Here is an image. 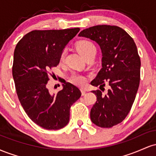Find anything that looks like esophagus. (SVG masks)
<instances>
[{
	"mask_svg": "<svg viewBox=\"0 0 156 156\" xmlns=\"http://www.w3.org/2000/svg\"><path fill=\"white\" fill-rule=\"evenodd\" d=\"M80 91H81V94H82V95H84V94H86V90H85V89H80Z\"/></svg>",
	"mask_w": 156,
	"mask_h": 156,
	"instance_id": "obj_1",
	"label": "esophagus"
}]
</instances>
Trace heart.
Here are the masks:
<instances>
[{
  "label": "heart",
  "mask_w": 156,
  "mask_h": 156,
  "mask_svg": "<svg viewBox=\"0 0 156 156\" xmlns=\"http://www.w3.org/2000/svg\"><path fill=\"white\" fill-rule=\"evenodd\" d=\"M76 47L78 51L86 59L89 58V57H94L97 52L96 46L94 45L93 42L89 40H80L76 44ZM67 55V50L64 48L61 52L59 61L61 63L64 62ZM69 80L73 83L76 84L77 86L83 87L87 82V78L86 76H82V75L74 73L69 78Z\"/></svg>",
  "instance_id": "1"
}]
</instances>
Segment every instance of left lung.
<instances>
[{"label":"left lung","instance_id":"obj_1","mask_svg":"<svg viewBox=\"0 0 156 156\" xmlns=\"http://www.w3.org/2000/svg\"><path fill=\"white\" fill-rule=\"evenodd\" d=\"M79 37L89 38L101 47L102 69L91 82L100 89L108 83L105 94L93 91L97 101L90 118L101 128H112L122 122L131 109L140 82L141 60L133 38L117 26L99 25L86 28Z\"/></svg>","mask_w":156,"mask_h":156}]
</instances>
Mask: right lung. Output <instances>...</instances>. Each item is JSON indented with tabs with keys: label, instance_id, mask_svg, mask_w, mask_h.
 I'll list each match as a JSON object with an SVG mask.
<instances>
[{
	"label": "right lung",
	"instance_id": "obj_1",
	"mask_svg": "<svg viewBox=\"0 0 156 156\" xmlns=\"http://www.w3.org/2000/svg\"><path fill=\"white\" fill-rule=\"evenodd\" d=\"M79 28L62 30H34L26 34L14 52L12 76L19 101L34 122L47 130L67 125L70 107L81 95L70 83L51 94L48 89L50 73L59 63L61 52Z\"/></svg>",
	"mask_w": 156,
	"mask_h": 156
}]
</instances>
